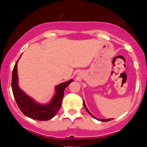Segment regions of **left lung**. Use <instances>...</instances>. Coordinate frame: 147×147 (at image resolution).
Here are the masks:
<instances>
[{
    "label": "left lung",
    "mask_w": 147,
    "mask_h": 147,
    "mask_svg": "<svg viewBox=\"0 0 147 147\" xmlns=\"http://www.w3.org/2000/svg\"><path fill=\"white\" fill-rule=\"evenodd\" d=\"M83 105H84V107H85V108L86 109V110H87V112L88 113L90 114V115H91V116H93V118H94V119H97V120H98V121H111V120H113L112 119H97V118H96L95 117V116H93V115H92L91 113H90V112L89 110H88V109L87 108V107H86V105H85V102H83Z\"/></svg>",
    "instance_id": "left-lung-1"
}]
</instances>
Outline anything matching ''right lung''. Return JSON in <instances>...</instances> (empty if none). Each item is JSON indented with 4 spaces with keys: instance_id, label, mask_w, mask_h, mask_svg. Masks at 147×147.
<instances>
[{
    "instance_id": "add662e5",
    "label": "right lung",
    "mask_w": 147,
    "mask_h": 147,
    "mask_svg": "<svg viewBox=\"0 0 147 147\" xmlns=\"http://www.w3.org/2000/svg\"><path fill=\"white\" fill-rule=\"evenodd\" d=\"M18 60L15 63L12 71V76H11V88L18 107L26 116L32 119L38 121H48L51 119L55 116L56 114L57 113L60 109L65 90L70 83L72 82L73 80L61 83L57 86H56L55 94L49 103L45 105L37 103L33 98L24 93L18 85V66H17Z\"/></svg>"
}]
</instances>
